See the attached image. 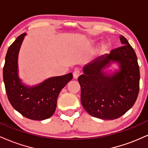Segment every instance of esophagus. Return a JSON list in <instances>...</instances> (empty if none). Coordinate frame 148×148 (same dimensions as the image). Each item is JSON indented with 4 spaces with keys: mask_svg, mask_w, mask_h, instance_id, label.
<instances>
[{
    "mask_svg": "<svg viewBox=\"0 0 148 148\" xmlns=\"http://www.w3.org/2000/svg\"><path fill=\"white\" fill-rule=\"evenodd\" d=\"M80 74H81V72H80L79 69H76L74 71V72H73V77H74V79H77V78L80 76Z\"/></svg>",
    "mask_w": 148,
    "mask_h": 148,
    "instance_id": "34e87169",
    "label": "esophagus"
}]
</instances>
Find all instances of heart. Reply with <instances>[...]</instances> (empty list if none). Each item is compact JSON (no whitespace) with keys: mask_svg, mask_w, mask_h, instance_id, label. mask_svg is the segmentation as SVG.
<instances>
[{"mask_svg":"<svg viewBox=\"0 0 148 148\" xmlns=\"http://www.w3.org/2000/svg\"><path fill=\"white\" fill-rule=\"evenodd\" d=\"M95 42V40H93V39H90V40L88 41V42H89L90 44H93ZM107 46H108V45H107L106 42H101V43H100V45H99V50L100 51L105 50V49L107 48Z\"/></svg>","mask_w":148,"mask_h":148,"instance_id":"b5f03b06","label":"heart"}]
</instances>
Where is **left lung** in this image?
<instances>
[{"label":"left lung","instance_id":"left-lung-1","mask_svg":"<svg viewBox=\"0 0 148 148\" xmlns=\"http://www.w3.org/2000/svg\"><path fill=\"white\" fill-rule=\"evenodd\" d=\"M123 46L112 50L84 66L78 78L81 101L90 115L103 120L120 118L134 106L139 91L140 71L136 53L125 37ZM113 63L118 70L106 69Z\"/></svg>","mask_w":148,"mask_h":148}]
</instances>
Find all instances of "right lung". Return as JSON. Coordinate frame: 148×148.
<instances>
[{
	"mask_svg": "<svg viewBox=\"0 0 148 148\" xmlns=\"http://www.w3.org/2000/svg\"><path fill=\"white\" fill-rule=\"evenodd\" d=\"M26 33L19 35L10 45L3 67V81L7 95L13 108L33 120H43L55 113L61 90L72 79V73L53 76L36 86H27L18 76V57Z\"/></svg>",
	"mask_w": 148,
	"mask_h": 148,
	"instance_id": "add662e5",
	"label": "right lung"
}]
</instances>
